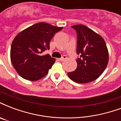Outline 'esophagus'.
I'll return each instance as SVG.
<instances>
[{"mask_svg":"<svg viewBox=\"0 0 121 121\" xmlns=\"http://www.w3.org/2000/svg\"><path fill=\"white\" fill-rule=\"evenodd\" d=\"M66 59H67V56H65V55H63V56H62L61 58H59V59H58V60H59V61H63L65 60Z\"/></svg>","mask_w":121,"mask_h":121,"instance_id":"esophagus-1","label":"esophagus"}]
</instances>
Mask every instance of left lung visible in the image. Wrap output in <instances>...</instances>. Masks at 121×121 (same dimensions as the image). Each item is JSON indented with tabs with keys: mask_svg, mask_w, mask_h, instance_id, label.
Segmentation results:
<instances>
[{
	"mask_svg": "<svg viewBox=\"0 0 121 121\" xmlns=\"http://www.w3.org/2000/svg\"><path fill=\"white\" fill-rule=\"evenodd\" d=\"M77 33L76 69L68 72L74 82L86 83L94 81L104 72L108 63L106 43L101 36L84 25L72 26Z\"/></svg>",
	"mask_w": 121,
	"mask_h": 121,
	"instance_id": "8db88e82",
	"label": "left lung"
}]
</instances>
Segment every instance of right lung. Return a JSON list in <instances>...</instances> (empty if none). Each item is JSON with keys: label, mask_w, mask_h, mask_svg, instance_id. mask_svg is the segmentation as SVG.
I'll list each match as a JSON object with an SVG mask.
<instances>
[{"label": "right lung", "mask_w": 121, "mask_h": 121, "mask_svg": "<svg viewBox=\"0 0 121 121\" xmlns=\"http://www.w3.org/2000/svg\"><path fill=\"white\" fill-rule=\"evenodd\" d=\"M62 27L45 22L34 24L16 36L11 47V61L20 76L29 81H37L47 75L55 61L49 54L50 42Z\"/></svg>", "instance_id": "1"}]
</instances>
